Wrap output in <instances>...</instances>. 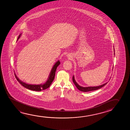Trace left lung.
I'll return each mask as SVG.
<instances>
[{"label":"left lung","mask_w":130,"mask_h":130,"mask_svg":"<svg viewBox=\"0 0 130 130\" xmlns=\"http://www.w3.org/2000/svg\"><path fill=\"white\" fill-rule=\"evenodd\" d=\"M115 51V50H114ZM73 82H74V83L75 85V86H76V87H77V89L83 92H88V91H93V90H97L98 89H99L101 87H103L104 86H105L106 84L107 83H106L105 84H103L101 86H89V87H82L81 86H79V85L77 83V82L75 81V77L74 76H73L72 78Z\"/></svg>","instance_id":"obj_1"}]
</instances>
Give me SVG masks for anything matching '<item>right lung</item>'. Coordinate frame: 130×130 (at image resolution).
<instances>
[{"instance_id":"obj_1","label":"right lung","mask_w":130,"mask_h":130,"mask_svg":"<svg viewBox=\"0 0 130 130\" xmlns=\"http://www.w3.org/2000/svg\"><path fill=\"white\" fill-rule=\"evenodd\" d=\"M21 34L19 35L17 40L19 39L20 37L21 36ZM59 64H60V62H59V60H58L55 63V64L54 65L53 68L51 69V72H50L48 79L47 80V81L44 83V84H43L31 85V84H26V83H24V82L20 80L18 78V77L16 76L15 74H14V75H15V78H16L17 80H18V82L22 86L24 87L25 88L29 89L30 90L40 91H41L42 90H45L50 86L52 82H53L54 79V78L55 77V72H56V69L57 68L58 66H59Z\"/></svg>"}]
</instances>
